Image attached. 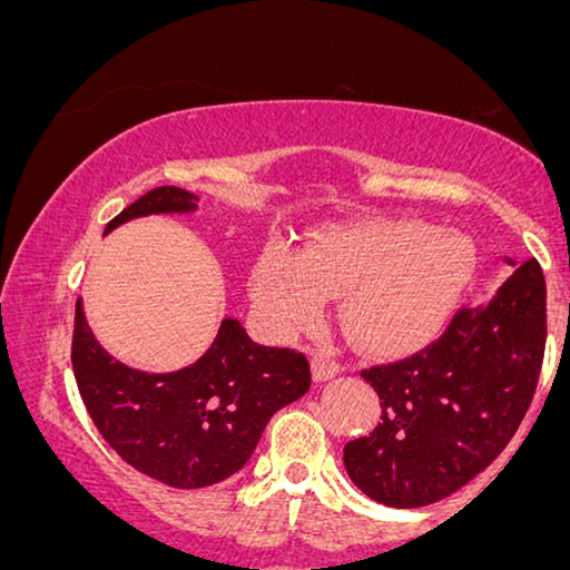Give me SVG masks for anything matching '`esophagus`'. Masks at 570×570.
Segmentation results:
<instances>
[{
  "instance_id": "obj_1",
  "label": "esophagus",
  "mask_w": 570,
  "mask_h": 570,
  "mask_svg": "<svg viewBox=\"0 0 570 570\" xmlns=\"http://www.w3.org/2000/svg\"><path fill=\"white\" fill-rule=\"evenodd\" d=\"M311 367H313V381H316V383L328 381V377H334V375L342 373V365L334 360V354H328V352H316V354H313Z\"/></svg>"
}]
</instances>
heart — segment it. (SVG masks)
Wrapping results in <instances>:
<instances>
[{"instance_id": "b5f03b06", "label": "heart", "mask_w": 570, "mask_h": 570, "mask_svg": "<svg viewBox=\"0 0 570 570\" xmlns=\"http://www.w3.org/2000/svg\"><path fill=\"white\" fill-rule=\"evenodd\" d=\"M475 246L458 230L416 220H365L318 236L298 254L267 246L249 295L279 336L316 324L342 295V324L370 352H401L434 332L475 275Z\"/></svg>"}]
</instances>
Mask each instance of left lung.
<instances>
[{
    "mask_svg": "<svg viewBox=\"0 0 570 570\" xmlns=\"http://www.w3.org/2000/svg\"><path fill=\"white\" fill-rule=\"evenodd\" d=\"M546 277L514 269L483 308H460L440 340L362 370L381 422L344 444V468L370 499L434 504L497 460L522 424L546 357Z\"/></svg>",
    "mask_w": 570,
    "mask_h": 570,
    "instance_id": "8db88e82",
    "label": "left lung"
}]
</instances>
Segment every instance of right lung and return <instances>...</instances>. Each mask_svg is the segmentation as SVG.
<instances>
[{"mask_svg":"<svg viewBox=\"0 0 570 570\" xmlns=\"http://www.w3.org/2000/svg\"><path fill=\"white\" fill-rule=\"evenodd\" d=\"M195 200L187 189L156 187L118 213L105 234L151 213H189ZM71 367L102 440L138 473L171 489H205L242 470L272 414L311 387L303 352L252 342L236 318L220 321L195 365L141 373L102 350L81 301L73 313Z\"/></svg>","mask_w":570,"mask_h":570,"instance_id":"right-lung-1","label":"right lung"}]
</instances>
